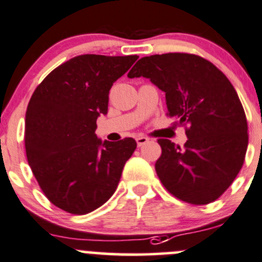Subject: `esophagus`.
I'll return each instance as SVG.
<instances>
[{"instance_id":"34e87169","label":"esophagus","mask_w":262,"mask_h":262,"mask_svg":"<svg viewBox=\"0 0 262 262\" xmlns=\"http://www.w3.org/2000/svg\"><path fill=\"white\" fill-rule=\"evenodd\" d=\"M136 141H137V144H138V147H142V146H144L146 143H148L149 139L147 138V137L139 136V137H137Z\"/></svg>"}]
</instances>
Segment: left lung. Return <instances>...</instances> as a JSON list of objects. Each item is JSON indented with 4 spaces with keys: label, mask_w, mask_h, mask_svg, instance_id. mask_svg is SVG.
I'll return each mask as SVG.
<instances>
[{
    "label": "left lung",
    "mask_w": 262,
    "mask_h": 262,
    "mask_svg": "<svg viewBox=\"0 0 262 262\" xmlns=\"http://www.w3.org/2000/svg\"><path fill=\"white\" fill-rule=\"evenodd\" d=\"M129 78H149L166 95V115L183 125L184 146L157 139L161 156L157 177L174 197L192 205L217 200L235 179L248 146L247 119L224 73L193 53L142 57Z\"/></svg>",
    "instance_id": "8db88e82"
}]
</instances>
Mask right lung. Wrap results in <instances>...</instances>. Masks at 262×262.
Listing matches in <instances>:
<instances>
[{
  "mask_svg": "<svg viewBox=\"0 0 262 262\" xmlns=\"http://www.w3.org/2000/svg\"><path fill=\"white\" fill-rule=\"evenodd\" d=\"M138 58L80 55L38 84L25 114L28 164L51 204L74 215L102 206L137 148L133 138L101 142L97 118L107 113L114 82Z\"/></svg>",
  "mask_w": 262,
  "mask_h": 262,
  "instance_id": "1",
  "label": "right lung"
}]
</instances>
